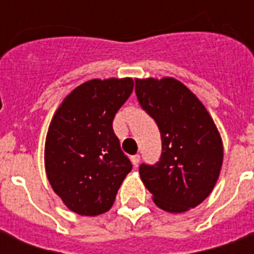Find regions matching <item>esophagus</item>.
I'll use <instances>...</instances> for the list:
<instances>
[{
	"instance_id": "esophagus-1",
	"label": "esophagus",
	"mask_w": 254,
	"mask_h": 254,
	"mask_svg": "<svg viewBox=\"0 0 254 254\" xmlns=\"http://www.w3.org/2000/svg\"><path fill=\"white\" fill-rule=\"evenodd\" d=\"M130 159H132V163L134 166H137L138 165V162H140V155H133L132 158H130Z\"/></svg>"
}]
</instances>
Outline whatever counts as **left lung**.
<instances>
[{
	"mask_svg": "<svg viewBox=\"0 0 254 254\" xmlns=\"http://www.w3.org/2000/svg\"><path fill=\"white\" fill-rule=\"evenodd\" d=\"M136 96L156 122L162 155L138 173L154 202L181 213L201 204L212 191L223 163L218 127L196 95L173 77L137 78Z\"/></svg>",
	"mask_w": 254,
	"mask_h": 254,
	"instance_id": "obj_1",
	"label": "left lung"
}]
</instances>
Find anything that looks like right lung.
Returning a JSON list of instances; mask_svg holds the SVG:
<instances>
[{
    "mask_svg": "<svg viewBox=\"0 0 254 254\" xmlns=\"http://www.w3.org/2000/svg\"><path fill=\"white\" fill-rule=\"evenodd\" d=\"M133 85L129 77L85 81L64 99L50 122L45 144L47 180L78 215L107 212L132 170L113 120Z\"/></svg>",
    "mask_w": 254,
    "mask_h": 254,
    "instance_id": "1",
    "label": "right lung"
}]
</instances>
